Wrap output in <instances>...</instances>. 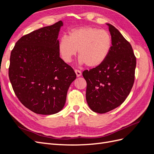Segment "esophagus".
I'll return each instance as SVG.
<instances>
[{"label": "esophagus", "instance_id": "esophagus-1", "mask_svg": "<svg viewBox=\"0 0 154 154\" xmlns=\"http://www.w3.org/2000/svg\"><path fill=\"white\" fill-rule=\"evenodd\" d=\"M74 71H75L77 77H80L82 75V72L80 71H79V70H75Z\"/></svg>", "mask_w": 154, "mask_h": 154}]
</instances>
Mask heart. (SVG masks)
<instances>
[{
	"instance_id": "obj_1",
	"label": "heart",
	"mask_w": 154,
	"mask_h": 154,
	"mask_svg": "<svg viewBox=\"0 0 154 154\" xmlns=\"http://www.w3.org/2000/svg\"><path fill=\"white\" fill-rule=\"evenodd\" d=\"M58 52L63 61L71 62L78 50L79 62L88 67H96L109 57L112 49V38L109 32L96 27L86 26L73 29L68 36L60 39Z\"/></svg>"
}]
</instances>
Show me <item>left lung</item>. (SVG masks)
Returning a JSON list of instances; mask_svg holds the SVG:
<instances>
[{"label": "left lung", "mask_w": 154, "mask_h": 154, "mask_svg": "<svg viewBox=\"0 0 154 154\" xmlns=\"http://www.w3.org/2000/svg\"><path fill=\"white\" fill-rule=\"evenodd\" d=\"M112 38L109 57L100 66L83 72L90 109L103 114L122 105L134 85L136 58L131 45L114 26L106 24Z\"/></svg>", "instance_id": "left-lung-1"}]
</instances>
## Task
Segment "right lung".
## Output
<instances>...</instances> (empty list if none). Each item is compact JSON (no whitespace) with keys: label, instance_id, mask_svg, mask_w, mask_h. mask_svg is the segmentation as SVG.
I'll return each mask as SVG.
<instances>
[{"label":"right lung","instance_id":"add662e5","mask_svg":"<svg viewBox=\"0 0 154 154\" xmlns=\"http://www.w3.org/2000/svg\"><path fill=\"white\" fill-rule=\"evenodd\" d=\"M62 21L23 36L10 56L9 78L21 103L38 114L61 111L72 82L73 69L60 57L58 35Z\"/></svg>","mask_w":154,"mask_h":154}]
</instances>
